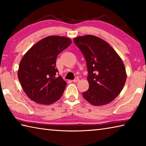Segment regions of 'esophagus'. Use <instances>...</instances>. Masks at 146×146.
Segmentation results:
<instances>
[{
  "label": "esophagus",
  "instance_id": "esophagus-1",
  "mask_svg": "<svg viewBox=\"0 0 146 146\" xmlns=\"http://www.w3.org/2000/svg\"><path fill=\"white\" fill-rule=\"evenodd\" d=\"M78 81H79V78H75V79H74V80H73V82H78Z\"/></svg>",
  "mask_w": 146,
  "mask_h": 146
}]
</instances>
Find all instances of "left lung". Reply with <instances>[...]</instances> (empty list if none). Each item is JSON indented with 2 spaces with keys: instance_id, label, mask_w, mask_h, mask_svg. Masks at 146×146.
<instances>
[{
  "instance_id": "left-lung-1",
  "label": "left lung",
  "mask_w": 146,
  "mask_h": 146,
  "mask_svg": "<svg viewBox=\"0 0 146 146\" xmlns=\"http://www.w3.org/2000/svg\"><path fill=\"white\" fill-rule=\"evenodd\" d=\"M74 43L86 59L89 88L83 97L94 106L107 105L120 94L126 80L123 60L107 42L93 35L78 36Z\"/></svg>"
}]
</instances>
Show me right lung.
I'll return each instance as SVG.
<instances>
[{
  "label": "right lung",
  "mask_w": 146,
  "mask_h": 146,
  "mask_svg": "<svg viewBox=\"0 0 146 146\" xmlns=\"http://www.w3.org/2000/svg\"><path fill=\"white\" fill-rule=\"evenodd\" d=\"M71 44L68 38L46 37L34 44L20 62L18 77L25 93L38 104L50 105L62 96L66 82L55 68L57 55Z\"/></svg>",
  "instance_id": "add662e5"
}]
</instances>
